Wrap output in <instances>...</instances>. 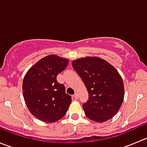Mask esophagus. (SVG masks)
I'll return each mask as SVG.
<instances>
[{
    "label": "esophagus",
    "instance_id": "esophagus-1",
    "mask_svg": "<svg viewBox=\"0 0 147 147\" xmlns=\"http://www.w3.org/2000/svg\"><path fill=\"white\" fill-rule=\"evenodd\" d=\"M73 97H74V99H75V100H78V98H79V97H78V94H77V93H76V94H74Z\"/></svg>",
    "mask_w": 147,
    "mask_h": 147
}]
</instances>
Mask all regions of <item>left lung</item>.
<instances>
[{
	"instance_id": "left-lung-1",
	"label": "left lung",
	"mask_w": 147,
	"mask_h": 147,
	"mask_svg": "<svg viewBox=\"0 0 147 147\" xmlns=\"http://www.w3.org/2000/svg\"><path fill=\"white\" fill-rule=\"evenodd\" d=\"M72 65L89 93L88 100L82 104L86 116L97 122L113 117L121 107L124 97V83L117 70L97 57L77 59Z\"/></svg>"
}]
</instances>
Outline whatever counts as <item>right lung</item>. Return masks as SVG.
<instances>
[{
    "label": "right lung",
    "instance_id": "1",
    "mask_svg": "<svg viewBox=\"0 0 147 147\" xmlns=\"http://www.w3.org/2000/svg\"><path fill=\"white\" fill-rule=\"evenodd\" d=\"M69 60L49 55L37 62L26 74L23 92L28 109L38 119L53 123L65 116L72 102L65 86L57 81Z\"/></svg>",
    "mask_w": 147,
    "mask_h": 147
}]
</instances>
